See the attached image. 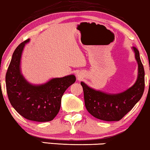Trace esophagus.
<instances>
[{"label": "esophagus", "mask_w": 150, "mask_h": 150, "mask_svg": "<svg viewBox=\"0 0 150 150\" xmlns=\"http://www.w3.org/2000/svg\"><path fill=\"white\" fill-rule=\"evenodd\" d=\"M77 77H78V79H81V78H82V75H80V74H77Z\"/></svg>", "instance_id": "esophagus-1"}]
</instances>
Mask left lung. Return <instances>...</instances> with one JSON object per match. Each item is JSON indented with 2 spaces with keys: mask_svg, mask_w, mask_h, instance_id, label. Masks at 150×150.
I'll return each instance as SVG.
<instances>
[{
  "mask_svg": "<svg viewBox=\"0 0 150 150\" xmlns=\"http://www.w3.org/2000/svg\"><path fill=\"white\" fill-rule=\"evenodd\" d=\"M133 49L138 64V75L136 83L127 91L117 94H108L81 82L85 107L96 118L108 122L120 121L141 98L145 89V70L138 49L135 47Z\"/></svg>",
  "mask_w": 150,
  "mask_h": 150,
  "instance_id": "left-lung-1",
  "label": "left lung"
}]
</instances>
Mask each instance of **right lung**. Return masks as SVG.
I'll use <instances>...</instances> for the list:
<instances>
[{
  "label": "right lung",
  "instance_id": "1",
  "mask_svg": "<svg viewBox=\"0 0 150 150\" xmlns=\"http://www.w3.org/2000/svg\"><path fill=\"white\" fill-rule=\"evenodd\" d=\"M19 44L14 50L5 75L6 89L10 103L25 119L34 122L52 121L61 107L62 96L75 82V75L54 78L41 85H33L21 74L20 61L25 44Z\"/></svg>",
  "mask_w": 150,
  "mask_h": 150
}]
</instances>
